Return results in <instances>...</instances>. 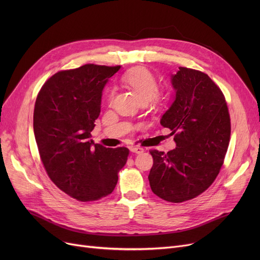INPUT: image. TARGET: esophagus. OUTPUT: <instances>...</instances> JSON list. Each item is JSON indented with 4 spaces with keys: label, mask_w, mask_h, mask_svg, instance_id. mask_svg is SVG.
<instances>
[{
    "label": "esophagus",
    "mask_w": 260,
    "mask_h": 260,
    "mask_svg": "<svg viewBox=\"0 0 260 260\" xmlns=\"http://www.w3.org/2000/svg\"><path fill=\"white\" fill-rule=\"evenodd\" d=\"M129 149H131L132 153H135V154H141V153L144 152V149L142 147H139V146H131Z\"/></svg>",
    "instance_id": "obj_1"
}]
</instances>
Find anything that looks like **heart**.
I'll list each match as a JSON object with an SVG mask.
<instances>
[{"label":"heart","mask_w":260,"mask_h":260,"mask_svg":"<svg viewBox=\"0 0 260 260\" xmlns=\"http://www.w3.org/2000/svg\"><path fill=\"white\" fill-rule=\"evenodd\" d=\"M124 84L134 91L141 103L153 101L158 94V84L155 77L146 68L138 67L127 72L122 78ZM114 98V91L108 94V101Z\"/></svg>","instance_id":"b5f03b06"}]
</instances>
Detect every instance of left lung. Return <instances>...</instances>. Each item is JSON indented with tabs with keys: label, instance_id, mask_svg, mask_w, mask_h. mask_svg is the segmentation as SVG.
<instances>
[{
	"label": "left lung",
	"instance_id": "obj_1",
	"mask_svg": "<svg viewBox=\"0 0 260 260\" xmlns=\"http://www.w3.org/2000/svg\"><path fill=\"white\" fill-rule=\"evenodd\" d=\"M174 101L162 115V126L175 135L172 151H151L149 185L163 200L183 202L203 193L223 165L231 136L224 95L204 73L179 67L171 76Z\"/></svg>",
	"mask_w": 260,
	"mask_h": 260
}]
</instances>
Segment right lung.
<instances>
[{"label": "right lung", "mask_w": 260, "mask_h": 260, "mask_svg": "<svg viewBox=\"0 0 260 260\" xmlns=\"http://www.w3.org/2000/svg\"><path fill=\"white\" fill-rule=\"evenodd\" d=\"M120 66L85 64L50 77L35 104L34 132L47 175L79 201L111 194L128 148L95 144L90 132L101 112L102 90Z\"/></svg>", "instance_id": "add662e5"}]
</instances>
